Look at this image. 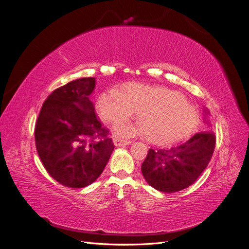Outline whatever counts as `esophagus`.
Listing matches in <instances>:
<instances>
[{
    "instance_id": "34e87169",
    "label": "esophagus",
    "mask_w": 249,
    "mask_h": 249,
    "mask_svg": "<svg viewBox=\"0 0 249 249\" xmlns=\"http://www.w3.org/2000/svg\"><path fill=\"white\" fill-rule=\"evenodd\" d=\"M113 142H114V145L115 146H124V145L131 144V141L124 140V139H120V138L113 139Z\"/></svg>"
}]
</instances>
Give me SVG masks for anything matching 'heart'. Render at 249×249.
I'll return each instance as SVG.
<instances>
[{"mask_svg": "<svg viewBox=\"0 0 249 249\" xmlns=\"http://www.w3.org/2000/svg\"><path fill=\"white\" fill-rule=\"evenodd\" d=\"M101 117L113 125L129 120L135 113L142 125L117 127L118 136H133L146 132V137L157 143H171L187 137L195 129L197 116L186 100L173 90L132 83L123 93L116 88L104 91L97 100Z\"/></svg>", "mask_w": 249, "mask_h": 249, "instance_id": "obj_1", "label": "heart"}]
</instances>
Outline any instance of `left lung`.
Instances as JSON below:
<instances>
[{
    "label": "left lung",
    "instance_id": "8db88e82",
    "mask_svg": "<svg viewBox=\"0 0 249 249\" xmlns=\"http://www.w3.org/2000/svg\"><path fill=\"white\" fill-rule=\"evenodd\" d=\"M203 112L205 116L209 114L207 110ZM215 143L214 133L206 131L195 134L177 146L150 148L141 165L142 175L147 184L158 191L172 193L186 189L207 168Z\"/></svg>",
    "mask_w": 249,
    "mask_h": 249
}]
</instances>
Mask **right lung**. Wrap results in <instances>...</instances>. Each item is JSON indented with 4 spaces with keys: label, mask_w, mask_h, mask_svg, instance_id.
I'll return each mask as SVG.
<instances>
[{
    "label": "right lung",
    "mask_w": 249,
    "mask_h": 249,
    "mask_svg": "<svg viewBox=\"0 0 249 249\" xmlns=\"http://www.w3.org/2000/svg\"><path fill=\"white\" fill-rule=\"evenodd\" d=\"M94 87L95 78H82L57 88L43 103L35 125L36 149L44 168L70 188L92 184L114 149L89 99Z\"/></svg>",
    "instance_id": "add662e5"
}]
</instances>
